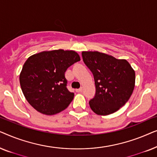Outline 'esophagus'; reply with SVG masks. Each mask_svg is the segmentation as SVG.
<instances>
[{"instance_id": "obj_1", "label": "esophagus", "mask_w": 157, "mask_h": 157, "mask_svg": "<svg viewBox=\"0 0 157 157\" xmlns=\"http://www.w3.org/2000/svg\"><path fill=\"white\" fill-rule=\"evenodd\" d=\"M76 91L78 92V93H81V92L83 91V89H82V88H80V89H76Z\"/></svg>"}]
</instances>
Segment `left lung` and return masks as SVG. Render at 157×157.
Returning <instances> with one entry per match:
<instances>
[{
    "label": "left lung",
    "mask_w": 157,
    "mask_h": 157,
    "mask_svg": "<svg viewBox=\"0 0 157 157\" xmlns=\"http://www.w3.org/2000/svg\"><path fill=\"white\" fill-rule=\"evenodd\" d=\"M82 57L95 81V96L89 101L91 110L101 116L116 112L133 93L134 70L126 60L98 51H83Z\"/></svg>",
    "instance_id": "8db88e82"
}]
</instances>
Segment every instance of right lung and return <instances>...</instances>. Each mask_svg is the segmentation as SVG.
<instances>
[{"label": "right lung", "mask_w": 157, "mask_h": 157, "mask_svg": "<svg viewBox=\"0 0 157 157\" xmlns=\"http://www.w3.org/2000/svg\"><path fill=\"white\" fill-rule=\"evenodd\" d=\"M74 51L63 49L32 55L23 64L19 80L23 95L38 112L53 115L63 111L74 97L66 88L65 72L80 61Z\"/></svg>", "instance_id": "add662e5"}]
</instances>
